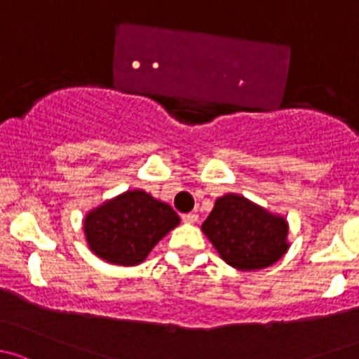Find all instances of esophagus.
Listing matches in <instances>:
<instances>
[{"mask_svg": "<svg viewBox=\"0 0 359 359\" xmlns=\"http://www.w3.org/2000/svg\"><path fill=\"white\" fill-rule=\"evenodd\" d=\"M181 219H183V223H187V224H194L198 221V216L195 212H188V214H183V216H181Z\"/></svg>", "mask_w": 359, "mask_h": 359, "instance_id": "1", "label": "esophagus"}]
</instances>
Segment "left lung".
Listing matches in <instances>:
<instances>
[{
	"instance_id": "8db88e82",
	"label": "left lung",
	"mask_w": 359,
	"mask_h": 359,
	"mask_svg": "<svg viewBox=\"0 0 359 359\" xmlns=\"http://www.w3.org/2000/svg\"><path fill=\"white\" fill-rule=\"evenodd\" d=\"M202 231L219 257L240 271L273 266L289 250V221L238 194L214 202Z\"/></svg>"
}]
</instances>
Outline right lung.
I'll return each instance as SVG.
<instances>
[{"label":"right lung","mask_w":359,"mask_h":359,"mask_svg":"<svg viewBox=\"0 0 359 359\" xmlns=\"http://www.w3.org/2000/svg\"><path fill=\"white\" fill-rule=\"evenodd\" d=\"M180 224L172 207L147 194L126 190L86 212L83 230L91 252L117 266H138Z\"/></svg>","instance_id":"right-lung-1"}]
</instances>
